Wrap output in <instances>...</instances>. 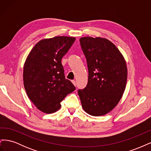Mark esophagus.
<instances>
[{"label": "esophagus", "mask_w": 151, "mask_h": 151, "mask_svg": "<svg viewBox=\"0 0 151 151\" xmlns=\"http://www.w3.org/2000/svg\"><path fill=\"white\" fill-rule=\"evenodd\" d=\"M72 83H73V84H74L75 86H76V82L75 81H72Z\"/></svg>", "instance_id": "1"}]
</instances>
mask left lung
<instances>
[{"mask_svg":"<svg viewBox=\"0 0 151 151\" xmlns=\"http://www.w3.org/2000/svg\"><path fill=\"white\" fill-rule=\"evenodd\" d=\"M89 70L88 82L78 94L89 115L103 116L115 108L124 93L127 81L126 62L111 42L101 37L79 40Z\"/></svg>","mask_w":151,"mask_h":151,"instance_id":"obj_1","label":"left lung"}]
</instances>
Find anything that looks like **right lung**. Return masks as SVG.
Instances as JSON below:
<instances>
[{
	"label": "right lung",
	"mask_w": 151,
	"mask_h": 151,
	"mask_svg": "<svg viewBox=\"0 0 151 151\" xmlns=\"http://www.w3.org/2000/svg\"><path fill=\"white\" fill-rule=\"evenodd\" d=\"M75 37L55 36L40 40L31 49L23 68L27 95L40 111L53 113L73 92L75 86L65 79L61 60L75 42Z\"/></svg>",
	"instance_id": "obj_1"
}]
</instances>
